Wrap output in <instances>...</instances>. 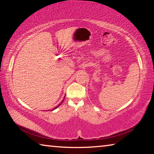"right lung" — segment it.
<instances>
[{
	"label": "right lung",
	"instance_id": "obj_1",
	"mask_svg": "<svg viewBox=\"0 0 154 154\" xmlns=\"http://www.w3.org/2000/svg\"><path fill=\"white\" fill-rule=\"evenodd\" d=\"M64 98H63V99H62V100H61V102H60L58 104V105H56L55 106H54V107H53V108H51L50 109H51V110H54V109H56L57 107H58V106H60V105H61V104H62V102H63V100H64Z\"/></svg>",
	"mask_w": 154,
	"mask_h": 154
}]
</instances>
